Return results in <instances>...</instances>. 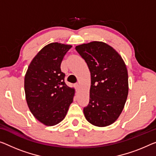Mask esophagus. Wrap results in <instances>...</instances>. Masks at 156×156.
<instances>
[{
	"mask_svg": "<svg viewBox=\"0 0 156 156\" xmlns=\"http://www.w3.org/2000/svg\"><path fill=\"white\" fill-rule=\"evenodd\" d=\"M75 87L76 89L77 90L78 88H79V83H75Z\"/></svg>",
	"mask_w": 156,
	"mask_h": 156,
	"instance_id": "esophagus-1",
	"label": "esophagus"
}]
</instances>
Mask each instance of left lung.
<instances>
[{"label": "left lung", "mask_w": 156, "mask_h": 156, "mask_svg": "<svg viewBox=\"0 0 156 156\" xmlns=\"http://www.w3.org/2000/svg\"><path fill=\"white\" fill-rule=\"evenodd\" d=\"M90 73L89 104L83 108L93 125H111L123 111L128 94V76L121 56L109 45L91 42L75 47Z\"/></svg>", "instance_id": "left-lung-1"}]
</instances>
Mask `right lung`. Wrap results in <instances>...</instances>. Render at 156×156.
Wrapping results in <instances>:
<instances>
[{
    "label": "right lung",
    "mask_w": 156,
    "mask_h": 156,
    "mask_svg": "<svg viewBox=\"0 0 156 156\" xmlns=\"http://www.w3.org/2000/svg\"><path fill=\"white\" fill-rule=\"evenodd\" d=\"M71 45L54 42L31 61L24 80L26 99L31 113L46 126L63 120L73 101L75 90L66 85L61 65Z\"/></svg>",
    "instance_id": "right-lung-1"
}]
</instances>
